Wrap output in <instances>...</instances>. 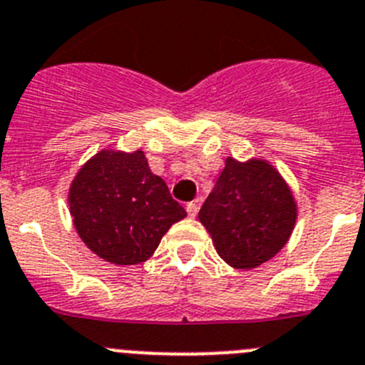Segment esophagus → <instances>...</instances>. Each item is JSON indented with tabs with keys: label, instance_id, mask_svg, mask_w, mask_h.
Segmentation results:
<instances>
[{
	"label": "esophagus",
	"instance_id": "34e87169",
	"mask_svg": "<svg viewBox=\"0 0 365 365\" xmlns=\"http://www.w3.org/2000/svg\"><path fill=\"white\" fill-rule=\"evenodd\" d=\"M187 215H189V218H195L196 215H198V209H200V205H198V202H189L187 203Z\"/></svg>",
	"mask_w": 365,
	"mask_h": 365
}]
</instances>
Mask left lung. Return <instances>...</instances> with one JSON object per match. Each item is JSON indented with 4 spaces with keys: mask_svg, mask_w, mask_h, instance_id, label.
<instances>
[{
    "mask_svg": "<svg viewBox=\"0 0 365 365\" xmlns=\"http://www.w3.org/2000/svg\"><path fill=\"white\" fill-rule=\"evenodd\" d=\"M297 212L293 190L271 163L229 156L198 218L223 262L252 269L287 244Z\"/></svg>",
    "mask_w": 365,
    "mask_h": 365,
    "instance_id": "1",
    "label": "left lung"
}]
</instances>
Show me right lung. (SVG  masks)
I'll return each mask as SVG.
<instances>
[{
	"instance_id": "1",
	"label": "right lung",
	"mask_w": 365,
	"mask_h": 365,
	"mask_svg": "<svg viewBox=\"0 0 365 365\" xmlns=\"http://www.w3.org/2000/svg\"><path fill=\"white\" fill-rule=\"evenodd\" d=\"M68 209L83 244L116 265L149 260L170 225L187 216L140 149L94 154L72 180Z\"/></svg>"
}]
</instances>
